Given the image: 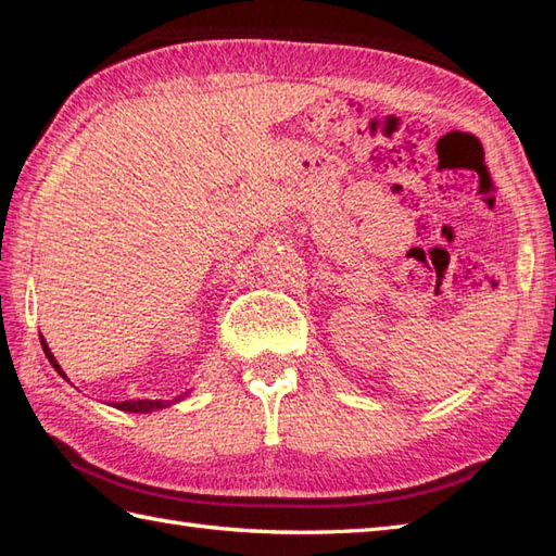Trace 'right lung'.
<instances>
[{"instance_id":"1","label":"right lung","mask_w":556,"mask_h":556,"mask_svg":"<svg viewBox=\"0 0 556 556\" xmlns=\"http://www.w3.org/2000/svg\"><path fill=\"white\" fill-rule=\"evenodd\" d=\"M40 344H42V351H45V356H47V361L52 363V368L64 377V380H68L66 377V372L62 370V365L56 363V358H54V353L50 351V346H47V341H45V337H40ZM188 394H191V389H188L186 394H179V396H174V401H162V399H131V401H119V404H112L114 408H119V410H126V413H152V410H160V408H167V406H172V404H176V401H181V399H186Z\"/></svg>"}]
</instances>
